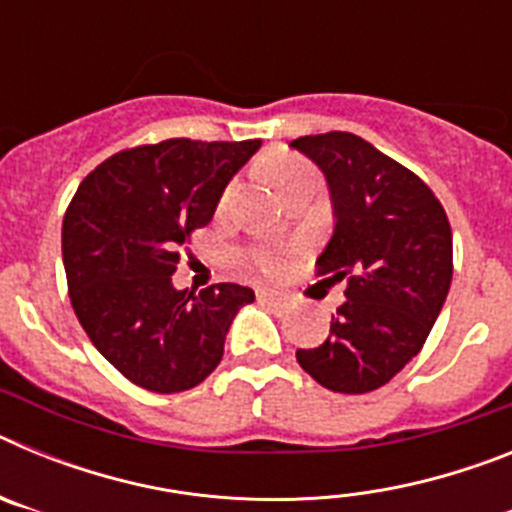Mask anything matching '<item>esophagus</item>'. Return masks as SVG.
<instances>
[{
	"mask_svg": "<svg viewBox=\"0 0 512 512\" xmlns=\"http://www.w3.org/2000/svg\"><path fill=\"white\" fill-rule=\"evenodd\" d=\"M256 297H259V302H264V305H282V295L271 292V289H259Z\"/></svg>",
	"mask_w": 512,
	"mask_h": 512,
	"instance_id": "esophagus-1",
	"label": "esophagus"
}]
</instances>
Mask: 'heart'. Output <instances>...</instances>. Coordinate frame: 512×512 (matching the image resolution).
I'll use <instances>...</instances> for the list:
<instances>
[{"label": "heart", "instance_id": "1", "mask_svg": "<svg viewBox=\"0 0 512 512\" xmlns=\"http://www.w3.org/2000/svg\"><path fill=\"white\" fill-rule=\"evenodd\" d=\"M266 174L274 184H277L279 192H287L297 179L302 176H310L315 174L310 164H307L305 158L300 156H292V153H282V156H274L266 161ZM235 192V184H228L220 194V200H217V212H225L230 205V197ZM243 261H246L251 269H256L259 274L264 277H279L287 266V259H284V251L282 248H274V246H253L243 253Z\"/></svg>", "mask_w": 512, "mask_h": 512}]
</instances>
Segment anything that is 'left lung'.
Masks as SVG:
<instances>
[{
  "mask_svg": "<svg viewBox=\"0 0 512 512\" xmlns=\"http://www.w3.org/2000/svg\"><path fill=\"white\" fill-rule=\"evenodd\" d=\"M292 146L323 169L336 210L315 277L346 282L330 336L297 348V361L325 390L364 395L390 382L436 323L454 274L449 217L418 174L359 135L330 130Z\"/></svg>",
  "mask_w": 512,
  "mask_h": 512,
  "instance_id": "obj_1",
  "label": "left lung"
}]
</instances>
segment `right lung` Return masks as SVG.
<instances>
[{"mask_svg": "<svg viewBox=\"0 0 512 512\" xmlns=\"http://www.w3.org/2000/svg\"><path fill=\"white\" fill-rule=\"evenodd\" d=\"M259 146L169 138L125 148L89 171L66 207L71 307L99 354L143 390L174 395L205 382L223 359L235 312L253 302L241 284L176 292L171 274Z\"/></svg>", "mask_w": 512, "mask_h": 512, "instance_id": "1", "label": "right lung"}]
</instances>
